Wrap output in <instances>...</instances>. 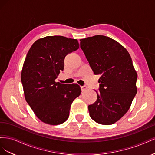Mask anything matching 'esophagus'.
<instances>
[{
	"label": "esophagus",
	"instance_id": "obj_1",
	"mask_svg": "<svg viewBox=\"0 0 155 155\" xmlns=\"http://www.w3.org/2000/svg\"><path fill=\"white\" fill-rule=\"evenodd\" d=\"M87 87H86V86H81V91H85V90H87Z\"/></svg>",
	"mask_w": 155,
	"mask_h": 155
}]
</instances>
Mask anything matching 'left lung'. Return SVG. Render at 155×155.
<instances>
[{
    "label": "left lung",
    "instance_id": "obj_1",
    "mask_svg": "<svg viewBox=\"0 0 155 155\" xmlns=\"http://www.w3.org/2000/svg\"><path fill=\"white\" fill-rule=\"evenodd\" d=\"M80 47L99 79L94 104L88 105L91 118L102 125L118 121L130 107L137 92V73L122 45L109 37L95 35L80 39Z\"/></svg>",
    "mask_w": 155,
    "mask_h": 155
}]
</instances>
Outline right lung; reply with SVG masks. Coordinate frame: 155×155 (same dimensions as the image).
<instances>
[{"mask_svg":"<svg viewBox=\"0 0 155 155\" xmlns=\"http://www.w3.org/2000/svg\"><path fill=\"white\" fill-rule=\"evenodd\" d=\"M79 47L77 39L59 35L37 40L28 52L21 72L25 97L36 116L49 125L64 123L73 101L81 94L77 84L55 82L64 59Z\"/></svg>","mask_w":155,"mask_h":155,"instance_id":"1","label":"right lung"}]
</instances>
